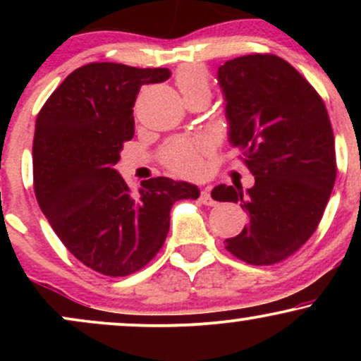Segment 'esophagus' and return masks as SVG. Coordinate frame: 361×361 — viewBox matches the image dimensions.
<instances>
[{
  "label": "esophagus",
  "mask_w": 361,
  "mask_h": 361,
  "mask_svg": "<svg viewBox=\"0 0 361 361\" xmlns=\"http://www.w3.org/2000/svg\"><path fill=\"white\" fill-rule=\"evenodd\" d=\"M200 202L204 205H214L215 204V200L212 198V195H210V190L209 188H205V190H202V193H200Z\"/></svg>",
  "instance_id": "1"
}]
</instances>
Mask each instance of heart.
<instances>
[{
    "label": "heart",
    "instance_id": "1",
    "mask_svg": "<svg viewBox=\"0 0 361 361\" xmlns=\"http://www.w3.org/2000/svg\"><path fill=\"white\" fill-rule=\"evenodd\" d=\"M175 82L185 100L192 97L210 98L209 76H207V71L200 66L190 64L178 69ZM207 149H209V146L202 139L176 137L164 144V147L159 152V157L161 163L169 171L178 173V175H198L202 168H204V159L202 157H204Z\"/></svg>",
    "mask_w": 361,
    "mask_h": 361
}]
</instances>
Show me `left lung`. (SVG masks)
I'll list each match as a JSON object with an SVG mask.
<instances>
[{"label":"left lung","instance_id":"left-lung-1","mask_svg":"<svg viewBox=\"0 0 361 361\" xmlns=\"http://www.w3.org/2000/svg\"><path fill=\"white\" fill-rule=\"evenodd\" d=\"M229 140L243 151L255 186L219 185L212 198L235 202L250 224L226 250L256 267L287 259L321 222L336 180L334 135L312 85L275 54H250L219 68Z\"/></svg>","mask_w":361,"mask_h":361}]
</instances>
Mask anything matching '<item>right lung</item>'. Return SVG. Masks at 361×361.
Wrapping results in <instances>:
<instances>
[{
	"mask_svg": "<svg viewBox=\"0 0 361 361\" xmlns=\"http://www.w3.org/2000/svg\"><path fill=\"white\" fill-rule=\"evenodd\" d=\"M166 68L90 62L54 90L37 115L34 190L54 233L91 270L127 276L163 247L178 200L198 188L157 176L132 192L114 166L134 137L140 86L163 82Z\"/></svg>",
	"mask_w": 361,
	"mask_h": 361,
	"instance_id": "obj_1",
	"label": "right lung"
}]
</instances>
